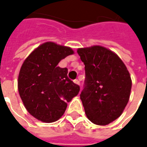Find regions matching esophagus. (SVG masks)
<instances>
[{
	"label": "esophagus",
	"instance_id": "obj_1",
	"mask_svg": "<svg viewBox=\"0 0 147 147\" xmlns=\"http://www.w3.org/2000/svg\"><path fill=\"white\" fill-rule=\"evenodd\" d=\"M74 83H76V84H78V85H80V80H74Z\"/></svg>",
	"mask_w": 147,
	"mask_h": 147
}]
</instances>
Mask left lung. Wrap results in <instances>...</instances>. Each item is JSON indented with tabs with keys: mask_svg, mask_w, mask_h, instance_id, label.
I'll return each instance as SVG.
<instances>
[{
	"mask_svg": "<svg viewBox=\"0 0 147 147\" xmlns=\"http://www.w3.org/2000/svg\"><path fill=\"white\" fill-rule=\"evenodd\" d=\"M85 65L84 88L80 94L87 118L98 125L117 119L129 101L131 80L115 53L100 45L78 49Z\"/></svg>",
	"mask_w": 147,
	"mask_h": 147,
	"instance_id": "8db88e82",
	"label": "left lung"
}]
</instances>
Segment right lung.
Returning <instances> with one entry per match:
<instances>
[{"label":"right lung","mask_w":147,"mask_h":147,"mask_svg":"<svg viewBox=\"0 0 147 147\" xmlns=\"http://www.w3.org/2000/svg\"><path fill=\"white\" fill-rule=\"evenodd\" d=\"M74 53L69 47L48 42L30 53L20 71L18 90L25 108L38 120H59L69 102L80 92V86L67 77V67L59 62Z\"/></svg>","instance_id":"right-lung-1"}]
</instances>
